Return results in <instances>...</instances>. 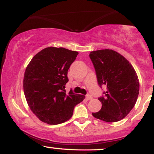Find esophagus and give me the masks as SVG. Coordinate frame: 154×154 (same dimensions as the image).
I'll list each match as a JSON object with an SVG mask.
<instances>
[{
	"label": "esophagus",
	"mask_w": 154,
	"mask_h": 154,
	"mask_svg": "<svg viewBox=\"0 0 154 154\" xmlns=\"http://www.w3.org/2000/svg\"><path fill=\"white\" fill-rule=\"evenodd\" d=\"M85 98H86V100H91L92 99V97L90 95V94H87V95H86V97H85Z\"/></svg>",
	"instance_id": "obj_1"
}]
</instances>
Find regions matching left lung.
<instances>
[{"label":"left lung","mask_w":154,"mask_h":154,"mask_svg":"<svg viewBox=\"0 0 154 154\" xmlns=\"http://www.w3.org/2000/svg\"><path fill=\"white\" fill-rule=\"evenodd\" d=\"M99 85H105L104 97H99L102 109L92 116L108 123L121 121L133 108L140 91L138 76L132 64L113 50L90 52Z\"/></svg>","instance_id":"obj_1"}]
</instances>
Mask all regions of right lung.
Segmentation results:
<instances>
[{"label":"right lung","instance_id":"add662e5","mask_svg":"<svg viewBox=\"0 0 154 154\" xmlns=\"http://www.w3.org/2000/svg\"><path fill=\"white\" fill-rule=\"evenodd\" d=\"M78 54L64 48L48 47L38 52L26 66L25 97L32 112L44 123L57 125L68 121L74 106L85 99L65 90L68 70Z\"/></svg>","mask_w":154,"mask_h":154}]
</instances>
